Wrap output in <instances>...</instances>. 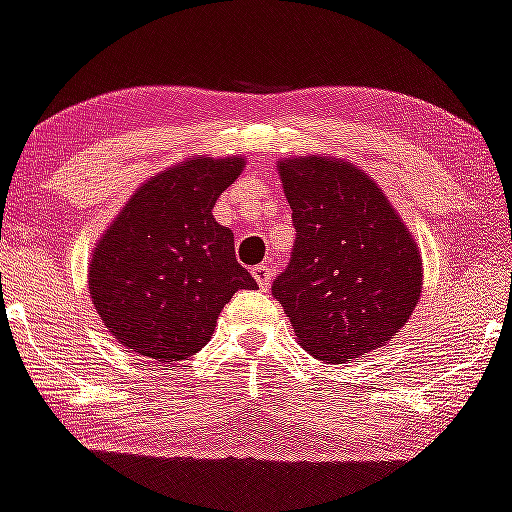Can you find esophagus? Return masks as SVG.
<instances>
[{
  "label": "esophagus",
  "mask_w": 512,
  "mask_h": 512,
  "mask_svg": "<svg viewBox=\"0 0 512 512\" xmlns=\"http://www.w3.org/2000/svg\"><path fill=\"white\" fill-rule=\"evenodd\" d=\"M252 276H255L257 286H260L262 291H267L269 283H272V267H267V264H257V267H252Z\"/></svg>",
  "instance_id": "esophagus-1"
}]
</instances>
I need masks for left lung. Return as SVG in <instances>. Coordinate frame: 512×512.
<instances>
[{
    "label": "left lung",
    "instance_id": "1",
    "mask_svg": "<svg viewBox=\"0 0 512 512\" xmlns=\"http://www.w3.org/2000/svg\"><path fill=\"white\" fill-rule=\"evenodd\" d=\"M279 174L295 243L272 295L319 360L348 362L384 346L422 291L415 240L377 183L353 164L286 159Z\"/></svg>",
    "mask_w": 512,
    "mask_h": 512
}]
</instances>
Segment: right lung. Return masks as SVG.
Instances as JSON below:
<instances>
[{"label": "right lung", "instance_id": "obj_1", "mask_svg": "<svg viewBox=\"0 0 512 512\" xmlns=\"http://www.w3.org/2000/svg\"><path fill=\"white\" fill-rule=\"evenodd\" d=\"M243 159L197 157L143 183L90 262L97 315L121 346L155 362L195 355L231 295L257 283L212 209Z\"/></svg>", "mask_w": 512, "mask_h": 512}]
</instances>
